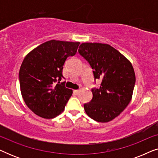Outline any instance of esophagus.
<instances>
[{
  "mask_svg": "<svg viewBox=\"0 0 158 158\" xmlns=\"http://www.w3.org/2000/svg\"><path fill=\"white\" fill-rule=\"evenodd\" d=\"M74 93L75 94L77 95L80 93V90H74Z\"/></svg>",
  "mask_w": 158,
  "mask_h": 158,
  "instance_id": "obj_1",
  "label": "esophagus"
}]
</instances>
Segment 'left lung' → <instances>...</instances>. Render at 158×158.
Wrapping results in <instances>:
<instances>
[{"label": "left lung", "mask_w": 158, "mask_h": 158, "mask_svg": "<svg viewBox=\"0 0 158 158\" xmlns=\"http://www.w3.org/2000/svg\"><path fill=\"white\" fill-rule=\"evenodd\" d=\"M79 54L93 69L100 87L92 88L93 98L84 104L88 116L98 122L113 120L130 102L135 85L132 64L122 54L107 44L82 43Z\"/></svg>", "instance_id": "8db88e82"}]
</instances>
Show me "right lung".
<instances>
[{
  "label": "right lung",
  "mask_w": 158,
  "mask_h": 158,
  "mask_svg": "<svg viewBox=\"0 0 158 158\" xmlns=\"http://www.w3.org/2000/svg\"><path fill=\"white\" fill-rule=\"evenodd\" d=\"M79 44L52 40L36 47L23 59L19 75L21 93L27 106L37 116L53 118L64 110L73 90L60 81L63 78L64 62L75 55Z\"/></svg>",
  "instance_id": "1"
}]
</instances>
